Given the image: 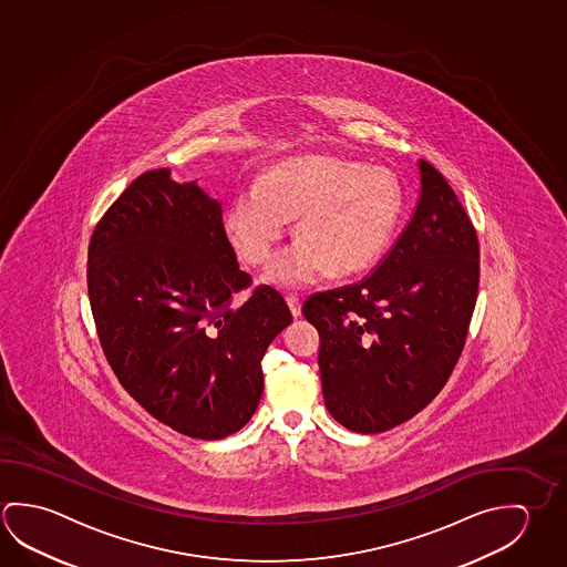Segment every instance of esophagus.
Segmentation results:
<instances>
[{
	"mask_svg": "<svg viewBox=\"0 0 567 567\" xmlns=\"http://www.w3.org/2000/svg\"><path fill=\"white\" fill-rule=\"evenodd\" d=\"M287 305L295 318H298L300 312H302V300H300V297H297V295H288Z\"/></svg>",
	"mask_w": 567,
	"mask_h": 567,
	"instance_id": "1",
	"label": "esophagus"
}]
</instances>
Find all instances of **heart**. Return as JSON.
Listing matches in <instances>:
<instances>
[{
    "mask_svg": "<svg viewBox=\"0 0 567 567\" xmlns=\"http://www.w3.org/2000/svg\"><path fill=\"white\" fill-rule=\"evenodd\" d=\"M401 187L391 172L336 156L288 159L235 197L227 231L252 267H262L297 217L298 241L280 252L267 277L302 287L324 270L346 277L385 251L400 221Z\"/></svg>",
    "mask_w": 567,
    "mask_h": 567,
    "instance_id": "1",
    "label": "heart"
}]
</instances>
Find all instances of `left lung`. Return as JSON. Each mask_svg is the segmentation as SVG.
<instances>
[{
  "label": "left lung",
  "mask_w": 567,
  "mask_h": 567,
  "mask_svg": "<svg viewBox=\"0 0 567 567\" xmlns=\"http://www.w3.org/2000/svg\"><path fill=\"white\" fill-rule=\"evenodd\" d=\"M419 174L415 212L375 270L302 305L320 334L326 408L355 433L393 429L435 400L463 353L476 305L474 225L427 159H419Z\"/></svg>",
  "instance_id": "8db88e82"
}]
</instances>
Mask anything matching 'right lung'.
<instances>
[{"label": "right lung", "instance_id": "obj_1", "mask_svg": "<svg viewBox=\"0 0 567 567\" xmlns=\"http://www.w3.org/2000/svg\"><path fill=\"white\" fill-rule=\"evenodd\" d=\"M251 282L221 204L167 167L136 177L94 227L86 287L106 362L182 435L224 439L259 405L260 360L292 315L269 285L237 305Z\"/></svg>", "mask_w": 567, "mask_h": 567}]
</instances>
